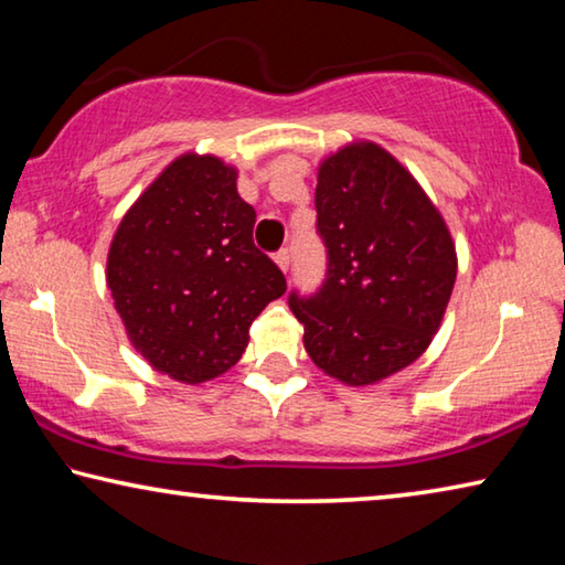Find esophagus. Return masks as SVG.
<instances>
[{"label": "esophagus", "mask_w": 565, "mask_h": 565, "mask_svg": "<svg viewBox=\"0 0 565 565\" xmlns=\"http://www.w3.org/2000/svg\"><path fill=\"white\" fill-rule=\"evenodd\" d=\"M274 262L279 264L281 271H289V264H291V248H279V252L274 254Z\"/></svg>", "instance_id": "esophagus-1"}]
</instances>
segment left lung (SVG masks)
Masks as SVG:
<instances>
[{
    "instance_id": "obj_1",
    "label": "left lung",
    "mask_w": 565,
    "mask_h": 565,
    "mask_svg": "<svg viewBox=\"0 0 565 565\" xmlns=\"http://www.w3.org/2000/svg\"><path fill=\"white\" fill-rule=\"evenodd\" d=\"M317 232L327 279L289 294L311 361L349 386L396 374L426 351L456 281V248L416 179L371 141L323 159Z\"/></svg>"
}]
</instances>
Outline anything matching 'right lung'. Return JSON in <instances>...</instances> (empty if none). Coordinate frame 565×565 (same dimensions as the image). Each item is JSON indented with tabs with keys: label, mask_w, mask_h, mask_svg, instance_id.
<instances>
[{
	"label": "right lung",
	"mask_w": 565,
	"mask_h": 565,
	"mask_svg": "<svg viewBox=\"0 0 565 565\" xmlns=\"http://www.w3.org/2000/svg\"><path fill=\"white\" fill-rule=\"evenodd\" d=\"M254 222L236 169L209 154L171 161L121 218L107 284L134 349L161 374L181 384L224 374L252 321L286 291L254 246Z\"/></svg>",
	"instance_id": "add662e5"
}]
</instances>
